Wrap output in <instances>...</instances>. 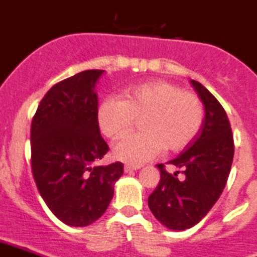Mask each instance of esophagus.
<instances>
[{
  "label": "esophagus",
  "instance_id": "esophagus-1",
  "mask_svg": "<svg viewBox=\"0 0 257 257\" xmlns=\"http://www.w3.org/2000/svg\"><path fill=\"white\" fill-rule=\"evenodd\" d=\"M141 169V166H132V165H125L124 166V171L125 172H132L136 171V170Z\"/></svg>",
  "mask_w": 257,
  "mask_h": 257
}]
</instances>
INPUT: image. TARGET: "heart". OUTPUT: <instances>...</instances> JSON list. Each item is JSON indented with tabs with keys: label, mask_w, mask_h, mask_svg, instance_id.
Returning <instances> with one entry per match:
<instances>
[{
	"label": "heart",
	"mask_w": 257,
	"mask_h": 257,
	"mask_svg": "<svg viewBox=\"0 0 257 257\" xmlns=\"http://www.w3.org/2000/svg\"><path fill=\"white\" fill-rule=\"evenodd\" d=\"M142 133L129 135L113 146V157L141 165L167 152H180L198 135L204 122L200 99L166 81H153L129 87L120 96H107L98 108L102 133L117 140L141 120Z\"/></svg>",
	"instance_id": "b5f03b06"
}]
</instances>
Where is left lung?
<instances>
[{
	"label": "left lung",
	"mask_w": 257,
	"mask_h": 257,
	"mask_svg": "<svg viewBox=\"0 0 257 257\" xmlns=\"http://www.w3.org/2000/svg\"><path fill=\"white\" fill-rule=\"evenodd\" d=\"M191 83L204 104V122L185 152L169 162L176 169L174 174L157 165L161 180L148 200L155 218L175 231L193 227L208 214L225 188L234 158L226 111L200 82Z\"/></svg>",
	"instance_id": "obj_1"
}]
</instances>
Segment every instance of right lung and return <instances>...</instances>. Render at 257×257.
<instances>
[{
	"label": "right lung",
	"mask_w": 257,
	"mask_h": 257,
	"mask_svg": "<svg viewBox=\"0 0 257 257\" xmlns=\"http://www.w3.org/2000/svg\"><path fill=\"white\" fill-rule=\"evenodd\" d=\"M104 70H85L56 83L31 122V169L43 200L65 225L83 227L104 214L121 162L99 166L108 152L98 124L96 82Z\"/></svg>",
	"instance_id": "obj_1"
}]
</instances>
